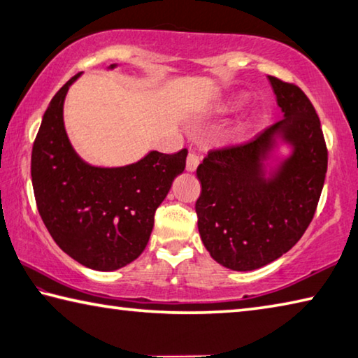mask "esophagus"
<instances>
[{"instance_id":"esophagus-1","label":"esophagus","mask_w":358,"mask_h":358,"mask_svg":"<svg viewBox=\"0 0 358 358\" xmlns=\"http://www.w3.org/2000/svg\"><path fill=\"white\" fill-rule=\"evenodd\" d=\"M199 164H201V157H199L197 153H194V151H189V155L186 157V171L194 172Z\"/></svg>"}]
</instances>
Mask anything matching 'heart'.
<instances>
[{"label":"heart","mask_w":358,"mask_h":358,"mask_svg":"<svg viewBox=\"0 0 358 358\" xmlns=\"http://www.w3.org/2000/svg\"><path fill=\"white\" fill-rule=\"evenodd\" d=\"M246 102L245 96H235V98L229 99L226 102V106H224V110H237V108H240L241 106H243Z\"/></svg>","instance_id":"b5f03b06"}]
</instances>
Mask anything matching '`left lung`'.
Listing matches in <instances>:
<instances>
[{
  "instance_id": "8db88e82",
  "label": "left lung",
  "mask_w": 358,
  "mask_h": 358,
  "mask_svg": "<svg viewBox=\"0 0 358 358\" xmlns=\"http://www.w3.org/2000/svg\"><path fill=\"white\" fill-rule=\"evenodd\" d=\"M284 118L252 141L211 150L197 167V227L217 264L251 271L301 238L322 192L329 151L311 101L294 83L268 76ZM291 155L270 166L277 143Z\"/></svg>"
}]
</instances>
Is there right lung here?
<instances>
[{
    "instance_id": "1",
    "label": "right lung",
    "mask_w": 358,
    "mask_h": 358,
    "mask_svg": "<svg viewBox=\"0 0 358 358\" xmlns=\"http://www.w3.org/2000/svg\"><path fill=\"white\" fill-rule=\"evenodd\" d=\"M117 64H110L113 69ZM77 74L53 96L33 145L31 180L39 215L52 238L78 264L118 270L143 252L155 211L183 173L187 150L150 151L123 167H96L76 153L63 106Z\"/></svg>"
}]
</instances>
